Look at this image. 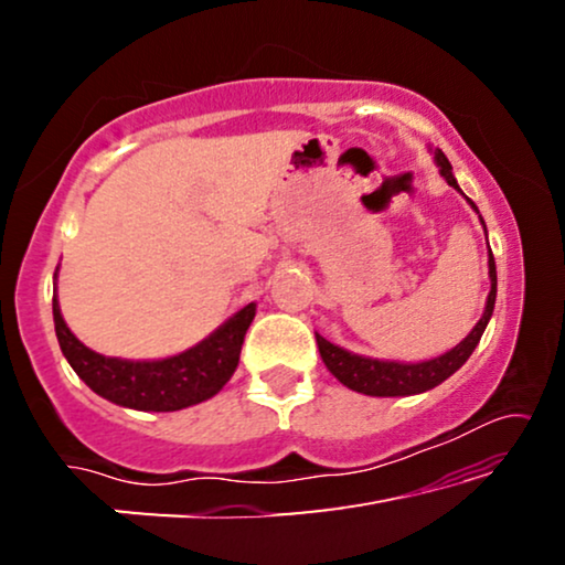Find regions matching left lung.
Returning a JSON list of instances; mask_svg holds the SVG:
<instances>
[{
	"mask_svg": "<svg viewBox=\"0 0 565 565\" xmlns=\"http://www.w3.org/2000/svg\"><path fill=\"white\" fill-rule=\"evenodd\" d=\"M429 151L431 157H435V164L439 167V174L445 177L447 184L462 192L445 153L439 149H429ZM468 203L478 213L473 200H468ZM478 218H481V215H478ZM483 231H486V223H483ZM486 238H489V234H486ZM489 280H491V290H489V298H486L483 316L478 319L476 327L470 329V334L462 339L460 344H455L452 350L422 362L377 360V358H365V354H354L339 344H331L329 339H323L319 331H316V344H319L323 365H327L329 373L334 375L339 383L358 393H365V396H416V393L431 391L435 385L445 383L455 370L466 365V360L473 354L478 342H481L486 327H489L493 303H497V262H493L491 249H489Z\"/></svg>",
	"mask_w": 565,
	"mask_h": 565,
	"instance_id": "8db88e82",
	"label": "left lung"
}]
</instances>
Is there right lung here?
Here are the masks:
<instances>
[{"instance_id": "right-lung-1", "label": "right lung", "mask_w": 565, "mask_h": 565, "mask_svg": "<svg viewBox=\"0 0 565 565\" xmlns=\"http://www.w3.org/2000/svg\"><path fill=\"white\" fill-rule=\"evenodd\" d=\"M53 277H58V269ZM254 313L257 303L244 306L203 342L172 358L120 360L82 344L66 327L58 298L53 296V323L68 365L97 396L136 412H180L213 398L234 375Z\"/></svg>"}]
</instances>
